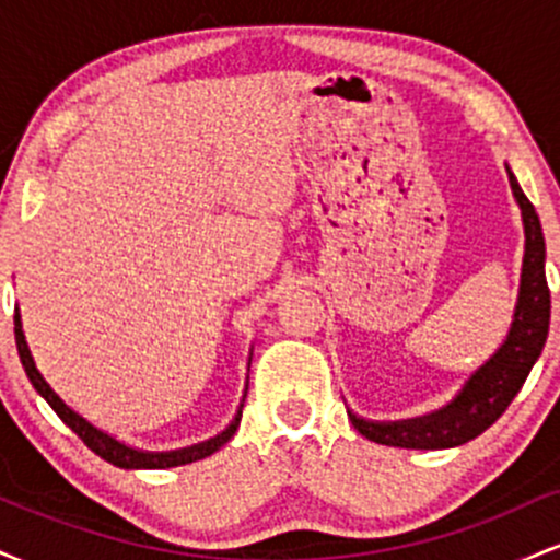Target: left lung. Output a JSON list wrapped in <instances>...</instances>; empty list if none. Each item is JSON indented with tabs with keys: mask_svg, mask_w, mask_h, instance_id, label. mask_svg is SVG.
Listing matches in <instances>:
<instances>
[{
	"mask_svg": "<svg viewBox=\"0 0 560 560\" xmlns=\"http://www.w3.org/2000/svg\"><path fill=\"white\" fill-rule=\"evenodd\" d=\"M505 171L513 197H516L518 210H522L524 260L516 307H513L511 329H508L503 345L492 352L490 361L481 363L466 378V384L458 389L453 400L432 410V413L402 421H371L347 408L352 427L365 440L408 450H445L464 445V442L479 436L485 429H490L505 413L516 392L524 387L532 365L537 363L550 326V289L548 279H545V236L535 213V205L526 199L522 186H518L516 176H513L508 165Z\"/></svg>",
	"mask_w": 560,
	"mask_h": 560,
	"instance_id": "obj_1",
	"label": "left lung"
}]
</instances>
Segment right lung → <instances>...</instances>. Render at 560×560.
Returning <instances> with one entry per match:
<instances>
[{
    "instance_id": "right-lung-1",
    "label": "right lung",
    "mask_w": 560,
    "mask_h": 560,
    "mask_svg": "<svg viewBox=\"0 0 560 560\" xmlns=\"http://www.w3.org/2000/svg\"><path fill=\"white\" fill-rule=\"evenodd\" d=\"M15 345H18V355H21V363L25 369V376H28V382L34 384V389L38 395L44 397L49 405H52V410L57 416H60L62 423L66 427L73 429L75 434L81 436L83 445L89 450H94L100 458H105L107 464L118 466V468H173V466H184V464H195V460H202L208 458V455H213L215 450H221L226 442L234 436L236 427H240L242 421V405H244V397H247V384H244V395H242V402H240V410L234 413V419L226 429H223L221 434L210 436V440L205 442H197V445H189V447H178V450H139V447H131L126 445V442H120L118 436L102 432V429H96L92 421H86L79 410H73L70 405H66L57 392L49 387L47 378L42 376V371L36 369L34 363V355H31L28 350V342H25V334H23V320H21V311L15 307ZM253 363V352H249V361L247 365Z\"/></svg>"
}]
</instances>
